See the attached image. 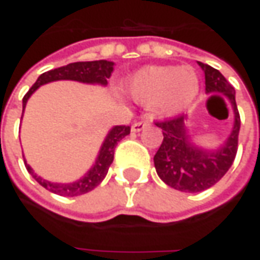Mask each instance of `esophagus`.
I'll use <instances>...</instances> for the list:
<instances>
[{
	"mask_svg": "<svg viewBox=\"0 0 260 260\" xmlns=\"http://www.w3.org/2000/svg\"><path fill=\"white\" fill-rule=\"evenodd\" d=\"M147 125H149L147 121H145V120H140V121H136L135 124L132 125V130H133L135 133H139V132H142L143 128H146Z\"/></svg>",
	"mask_w": 260,
	"mask_h": 260,
	"instance_id": "obj_1",
	"label": "esophagus"
}]
</instances>
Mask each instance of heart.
<instances>
[{"label": "heart", "instance_id": "1", "mask_svg": "<svg viewBox=\"0 0 260 260\" xmlns=\"http://www.w3.org/2000/svg\"><path fill=\"white\" fill-rule=\"evenodd\" d=\"M198 76L191 68L149 66L127 82L125 89L137 103L152 105L160 113H176L198 94Z\"/></svg>", "mask_w": 260, "mask_h": 260}]
</instances>
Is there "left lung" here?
I'll list each match as a JSON object with an SVG mask.
<instances>
[{"mask_svg": "<svg viewBox=\"0 0 260 260\" xmlns=\"http://www.w3.org/2000/svg\"><path fill=\"white\" fill-rule=\"evenodd\" d=\"M200 66L205 74V91L224 94L230 100L235 110V125L220 150L207 152L189 143L184 123L186 115L155 121L164 133V140L153 157L156 172L166 185L184 192H201L217 184L233 165L239 145L240 115L236 105L235 88L217 69L201 62Z\"/></svg>", "mask_w": 260, "mask_h": 260, "instance_id": "1", "label": "left lung"}]
</instances>
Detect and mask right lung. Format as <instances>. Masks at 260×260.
Returning <instances> with one entry per match:
<instances>
[{
    "label": "right lung",
    "instance_id": "right-lung-1",
    "mask_svg": "<svg viewBox=\"0 0 260 260\" xmlns=\"http://www.w3.org/2000/svg\"><path fill=\"white\" fill-rule=\"evenodd\" d=\"M114 63L108 62V60H94V62H75V63H69L66 66H60L52 71H47L45 74L37 78L36 84L30 89L28 92L24 95L23 98V111H24L25 103L30 98V95L35 92L36 89L43 84L52 82V81H60V79H72V81H79V82H86V84H101V85H107V79L111 76L113 71H114ZM130 135V127L128 125H115L114 128L108 133L105 137L104 143L101 146L100 155L95 160L94 168H91V171L81 178L79 181H76L74 184H53L49 182L46 179H42L40 176L33 172V169L25 164L27 171L33 175L36 181L46 188L47 191L53 192V194L62 195V197H78V195L86 194L89 191H92L95 186L103 182L105 175L108 172V168L113 164L114 159V150L117 143Z\"/></svg>",
    "mask_w": 260,
    "mask_h": 260
}]
</instances>
